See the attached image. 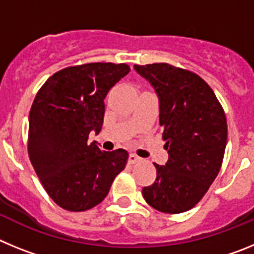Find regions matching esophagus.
I'll use <instances>...</instances> for the list:
<instances>
[{
  "label": "esophagus",
  "instance_id": "obj_1",
  "mask_svg": "<svg viewBox=\"0 0 254 254\" xmlns=\"http://www.w3.org/2000/svg\"><path fill=\"white\" fill-rule=\"evenodd\" d=\"M141 159L138 158L137 155L136 154H129V156H128V161L131 164H134V163H138V161H140Z\"/></svg>",
  "mask_w": 254,
  "mask_h": 254
}]
</instances>
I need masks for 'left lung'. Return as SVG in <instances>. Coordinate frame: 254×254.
Listing matches in <instances>:
<instances>
[{
	"label": "left lung",
	"mask_w": 254,
	"mask_h": 254,
	"mask_svg": "<svg viewBox=\"0 0 254 254\" xmlns=\"http://www.w3.org/2000/svg\"><path fill=\"white\" fill-rule=\"evenodd\" d=\"M134 69L155 89L159 121L169 159L158 165L156 179L142 188L155 210L181 214L201 201L217 177L228 140L224 109L205 80L169 64H152Z\"/></svg>",
	"instance_id": "obj_1"
}]
</instances>
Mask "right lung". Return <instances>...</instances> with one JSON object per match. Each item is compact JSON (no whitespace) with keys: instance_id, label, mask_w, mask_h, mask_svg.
I'll use <instances>...</instances> for the list:
<instances>
[{"instance_id":"right-lung-1","label":"right lung","mask_w":254,"mask_h":254,"mask_svg":"<svg viewBox=\"0 0 254 254\" xmlns=\"http://www.w3.org/2000/svg\"><path fill=\"white\" fill-rule=\"evenodd\" d=\"M129 72L126 64H85L44 82L29 113L28 152L44 190L60 207L86 211L100 203L125 169L128 152L89 142L104 121L108 91Z\"/></svg>"}]
</instances>
